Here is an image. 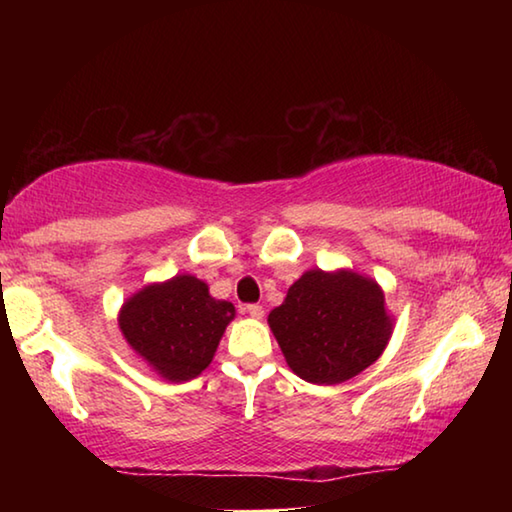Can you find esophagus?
I'll return each mask as SVG.
<instances>
[{
  "instance_id": "esophagus-1",
  "label": "esophagus",
  "mask_w": 512,
  "mask_h": 512,
  "mask_svg": "<svg viewBox=\"0 0 512 512\" xmlns=\"http://www.w3.org/2000/svg\"><path fill=\"white\" fill-rule=\"evenodd\" d=\"M244 311H246L250 318H255V320H259V318L264 316V307H259V305H248V307H244Z\"/></svg>"
}]
</instances>
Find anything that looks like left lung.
<instances>
[{
	"instance_id": "8db88e82",
	"label": "left lung",
	"mask_w": 512,
	"mask_h": 512,
	"mask_svg": "<svg viewBox=\"0 0 512 512\" xmlns=\"http://www.w3.org/2000/svg\"><path fill=\"white\" fill-rule=\"evenodd\" d=\"M395 318L384 289L352 268H309L268 314L287 366L311 384H341L386 350Z\"/></svg>"
}]
</instances>
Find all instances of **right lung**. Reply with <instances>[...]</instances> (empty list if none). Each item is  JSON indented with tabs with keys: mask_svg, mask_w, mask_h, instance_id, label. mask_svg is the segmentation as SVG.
<instances>
[{
	"mask_svg": "<svg viewBox=\"0 0 512 512\" xmlns=\"http://www.w3.org/2000/svg\"><path fill=\"white\" fill-rule=\"evenodd\" d=\"M228 300L210 296L207 282L180 273L151 282L124 300L117 323L128 348L164 381L180 384L201 375L235 320Z\"/></svg>",
	"mask_w": 512,
	"mask_h": 512,
	"instance_id": "right-lung-1",
	"label": "right lung"
}]
</instances>
